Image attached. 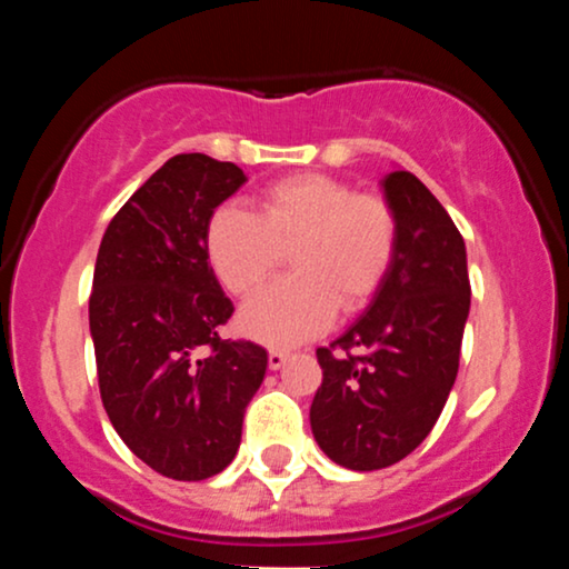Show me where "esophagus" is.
<instances>
[{"instance_id":"esophagus-1","label":"esophagus","mask_w":569,"mask_h":569,"mask_svg":"<svg viewBox=\"0 0 569 569\" xmlns=\"http://www.w3.org/2000/svg\"><path fill=\"white\" fill-rule=\"evenodd\" d=\"M286 358H289V352H286V350H278V348H272L270 352H267V363H270V369H272V371L283 367V363H286Z\"/></svg>"}]
</instances>
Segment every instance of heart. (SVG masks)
Returning <instances> with one entry per match:
<instances>
[{
    "mask_svg": "<svg viewBox=\"0 0 569 569\" xmlns=\"http://www.w3.org/2000/svg\"><path fill=\"white\" fill-rule=\"evenodd\" d=\"M396 243L390 202L326 173L280 179L262 189L257 213L221 206L206 227L208 259L234 297H251L291 248L293 276L240 312L246 335L278 348L321 335L337 307L363 310L388 278Z\"/></svg>",
    "mask_w": 569,
    "mask_h": 569,
    "instance_id": "obj_1",
    "label": "heart"
}]
</instances>
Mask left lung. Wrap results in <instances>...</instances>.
Masks as SVG:
<instances>
[{
    "label": "left lung",
    "mask_w": 569,
    "mask_h": 569,
    "mask_svg": "<svg viewBox=\"0 0 569 569\" xmlns=\"http://www.w3.org/2000/svg\"><path fill=\"white\" fill-rule=\"evenodd\" d=\"M398 221L396 257L367 312L318 348L323 382L310 407L318 447L350 471H380L415 452L452 390L471 310L466 243L409 171L382 179Z\"/></svg>",
    "instance_id": "left-lung-1"
}]
</instances>
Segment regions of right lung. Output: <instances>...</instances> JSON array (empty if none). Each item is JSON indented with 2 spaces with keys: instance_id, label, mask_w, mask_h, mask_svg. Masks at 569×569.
<instances>
[{
  "instance_id": "add662e5",
  "label": "right lung",
  "mask_w": 569,
  "mask_h": 569,
  "mask_svg": "<svg viewBox=\"0 0 569 569\" xmlns=\"http://www.w3.org/2000/svg\"><path fill=\"white\" fill-rule=\"evenodd\" d=\"M234 162L176 154L103 232L90 291L101 401L152 471L202 481L238 455L267 350L221 339L234 307L208 262L211 213L243 187Z\"/></svg>"
}]
</instances>
